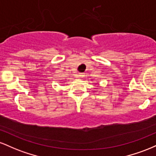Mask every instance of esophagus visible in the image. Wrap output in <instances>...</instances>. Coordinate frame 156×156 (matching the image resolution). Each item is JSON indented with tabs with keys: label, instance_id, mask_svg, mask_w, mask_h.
<instances>
[{
	"label": "esophagus",
	"instance_id": "1",
	"mask_svg": "<svg viewBox=\"0 0 156 156\" xmlns=\"http://www.w3.org/2000/svg\"><path fill=\"white\" fill-rule=\"evenodd\" d=\"M84 76V73H78V77H82Z\"/></svg>",
	"mask_w": 156,
	"mask_h": 156
}]
</instances>
